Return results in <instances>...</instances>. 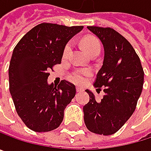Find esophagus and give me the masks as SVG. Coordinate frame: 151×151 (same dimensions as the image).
<instances>
[{"mask_svg": "<svg viewBox=\"0 0 151 151\" xmlns=\"http://www.w3.org/2000/svg\"><path fill=\"white\" fill-rule=\"evenodd\" d=\"M76 90H77V92H81V91H83V88H81V87H77L76 88Z\"/></svg>", "mask_w": 151, "mask_h": 151, "instance_id": "1", "label": "esophagus"}]
</instances>
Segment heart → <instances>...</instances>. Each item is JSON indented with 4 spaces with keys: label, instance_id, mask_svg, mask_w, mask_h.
<instances>
[{
    "label": "heart",
    "instance_id": "1",
    "mask_svg": "<svg viewBox=\"0 0 151 151\" xmlns=\"http://www.w3.org/2000/svg\"><path fill=\"white\" fill-rule=\"evenodd\" d=\"M82 44L87 52L89 55L93 54H99L101 50V42L98 38L96 36H87L82 40ZM71 50V43L68 42L63 50V56L67 57ZM91 75V70L88 69H83V70H74L71 75H70V79L73 82L77 83V84H81L85 81L86 77L90 76Z\"/></svg>",
    "mask_w": 151,
    "mask_h": 151
}]
</instances>
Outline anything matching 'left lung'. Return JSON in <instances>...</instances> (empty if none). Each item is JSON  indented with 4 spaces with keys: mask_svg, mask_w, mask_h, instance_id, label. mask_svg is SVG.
I'll return each mask as SVG.
<instances>
[{
    "mask_svg": "<svg viewBox=\"0 0 151 151\" xmlns=\"http://www.w3.org/2000/svg\"><path fill=\"white\" fill-rule=\"evenodd\" d=\"M102 41L104 59L95 87L105 95L97 102L89 90L90 100L83 107L87 128L95 134L111 135L118 132L134 113L142 94L144 71L131 43L111 27L88 26Z\"/></svg>",
    "mask_w": 151,
    "mask_h": 151,
    "instance_id": "left-lung-1",
    "label": "left lung"
}]
</instances>
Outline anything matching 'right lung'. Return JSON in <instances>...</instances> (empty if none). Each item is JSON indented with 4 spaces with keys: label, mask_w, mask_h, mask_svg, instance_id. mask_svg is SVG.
Segmentation results:
<instances>
[{
    "label": "right lung",
    "mask_w": 151,
    "mask_h": 151,
    "mask_svg": "<svg viewBox=\"0 0 151 151\" xmlns=\"http://www.w3.org/2000/svg\"><path fill=\"white\" fill-rule=\"evenodd\" d=\"M82 25L65 26L41 23L19 40L9 67V92L16 111L24 125L34 132L57 128L63 112L76 94L75 86L63 80L57 88L47 84L49 70L60 64L69 40Z\"/></svg>",
    "instance_id": "add662e5"
}]
</instances>
